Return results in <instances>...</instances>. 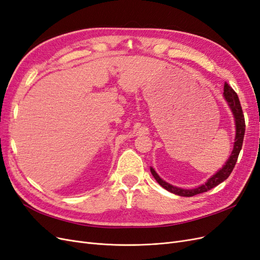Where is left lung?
<instances>
[{"mask_svg": "<svg viewBox=\"0 0 260 260\" xmlns=\"http://www.w3.org/2000/svg\"><path fill=\"white\" fill-rule=\"evenodd\" d=\"M223 98L225 99L228 105H229V107L231 109L233 118H234V123H235L234 144H233V149L231 152V155L229 156V158L226 159L223 166L220 168L216 172V174L212 175L205 183L200 185L199 187H195V188H181V187L172 185V184L166 182L165 180H162L158 175H157L155 169L153 167H151V172H152L153 177L155 178V180L159 183V185H161L164 188H166L167 191L174 193V194H177L179 196L190 198V196H194V195H198V194H201L204 192H207L208 190H210V188L215 187L218 184L223 182V181L230 176V174L235 166V164H237L239 154L242 149L244 133H245V120H244V115H243V111H242V107L240 104V100L238 98V94L234 92V90L226 82L224 83V88H223Z\"/></svg>", "mask_w": 260, "mask_h": 260, "instance_id": "left-lung-1", "label": "left lung"}]
</instances>
